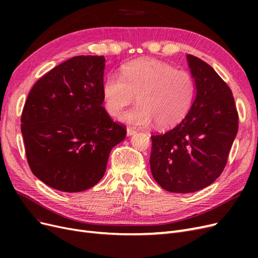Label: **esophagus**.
<instances>
[{"instance_id":"34e87169","label":"esophagus","mask_w":258,"mask_h":258,"mask_svg":"<svg viewBox=\"0 0 258 258\" xmlns=\"http://www.w3.org/2000/svg\"><path fill=\"white\" fill-rule=\"evenodd\" d=\"M137 134V130L136 129H134V128H127V136L128 137H131V136H134V135H136Z\"/></svg>"}]
</instances>
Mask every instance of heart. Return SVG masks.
<instances>
[{"instance_id":"b5f03b06","label":"heart","mask_w":258,"mask_h":258,"mask_svg":"<svg viewBox=\"0 0 258 258\" xmlns=\"http://www.w3.org/2000/svg\"><path fill=\"white\" fill-rule=\"evenodd\" d=\"M196 86L189 73L156 59H138L124 64L120 76L112 74L102 86L106 112L118 116L137 96L138 104L120 120L140 127L156 122L161 129L181 122L192 105Z\"/></svg>"}]
</instances>
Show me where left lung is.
<instances>
[{
	"instance_id": "1",
	"label": "left lung",
	"mask_w": 258,
	"mask_h": 258,
	"mask_svg": "<svg viewBox=\"0 0 258 258\" xmlns=\"http://www.w3.org/2000/svg\"><path fill=\"white\" fill-rule=\"evenodd\" d=\"M196 86L188 114L166 134L152 136L151 171L170 192H194L212 184L227 163L238 132V112L228 85L212 67L187 54Z\"/></svg>"
}]
</instances>
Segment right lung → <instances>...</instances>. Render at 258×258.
Masks as SVG:
<instances>
[{
	"label": "right lung",
	"instance_id": "1",
	"mask_svg": "<svg viewBox=\"0 0 258 258\" xmlns=\"http://www.w3.org/2000/svg\"><path fill=\"white\" fill-rule=\"evenodd\" d=\"M103 56H76L31 89L21 132L31 171L51 188L79 192L103 177L112 148L127 135L102 106Z\"/></svg>",
	"mask_w": 258,
	"mask_h": 258
}]
</instances>
